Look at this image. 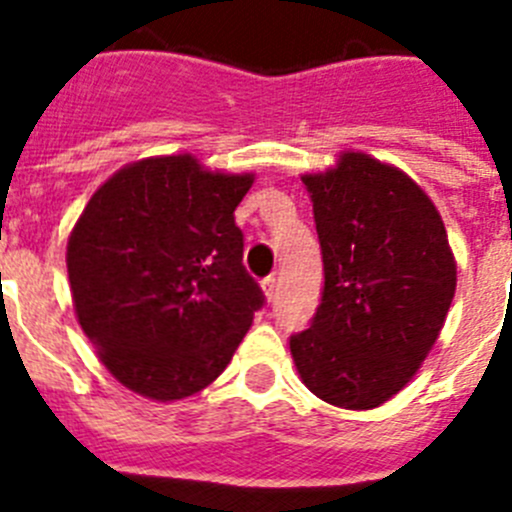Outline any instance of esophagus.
I'll return each mask as SVG.
<instances>
[{
  "mask_svg": "<svg viewBox=\"0 0 512 512\" xmlns=\"http://www.w3.org/2000/svg\"><path fill=\"white\" fill-rule=\"evenodd\" d=\"M261 287H264L266 300L274 302V297H277V274H269V277H264V282H261Z\"/></svg>",
  "mask_w": 512,
  "mask_h": 512,
  "instance_id": "obj_1",
  "label": "esophagus"
}]
</instances>
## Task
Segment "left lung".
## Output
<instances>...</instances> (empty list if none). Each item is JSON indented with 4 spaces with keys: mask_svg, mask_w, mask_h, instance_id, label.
Masks as SVG:
<instances>
[{
    "mask_svg": "<svg viewBox=\"0 0 512 512\" xmlns=\"http://www.w3.org/2000/svg\"><path fill=\"white\" fill-rule=\"evenodd\" d=\"M323 295L289 348L312 395L346 410L390 400L436 343L456 289L446 228L423 189L366 153L302 179Z\"/></svg>",
    "mask_w": 512,
    "mask_h": 512,
    "instance_id": "obj_1",
    "label": "left lung"
}]
</instances>
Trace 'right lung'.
<instances>
[{
  "mask_svg": "<svg viewBox=\"0 0 512 512\" xmlns=\"http://www.w3.org/2000/svg\"><path fill=\"white\" fill-rule=\"evenodd\" d=\"M251 184V174H212L192 156L146 158L81 212L66 253L79 325L138 395L166 402L205 390L264 307L233 217Z\"/></svg>",
  "mask_w": 512,
  "mask_h": 512,
  "instance_id": "right-lung-1",
  "label": "right lung"
}]
</instances>
